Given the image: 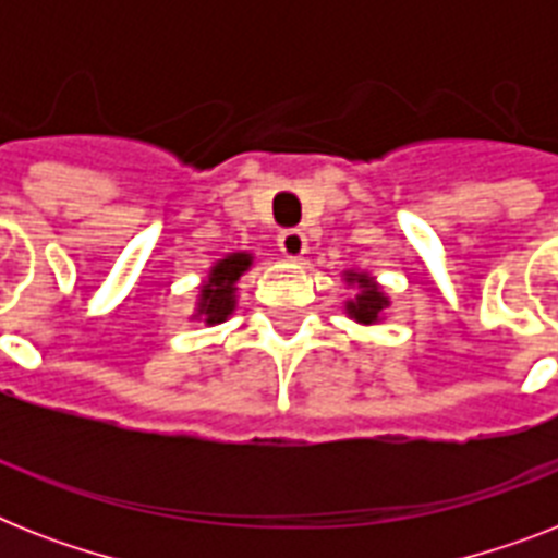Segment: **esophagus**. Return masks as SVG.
<instances>
[{"label": "esophagus", "mask_w": 558, "mask_h": 558, "mask_svg": "<svg viewBox=\"0 0 558 558\" xmlns=\"http://www.w3.org/2000/svg\"><path fill=\"white\" fill-rule=\"evenodd\" d=\"M278 245L280 252H283V257H289V260H301L306 254V234L301 231V228H287V231H280L278 236Z\"/></svg>", "instance_id": "esophagus-1"}]
</instances>
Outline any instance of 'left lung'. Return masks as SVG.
Returning <instances> with one entry per match:
<instances>
[{"label": "left lung", "mask_w": 558, "mask_h": 558, "mask_svg": "<svg viewBox=\"0 0 558 558\" xmlns=\"http://www.w3.org/2000/svg\"><path fill=\"white\" fill-rule=\"evenodd\" d=\"M344 280H348V287H356V295L344 301V313H348L353 322L365 324V327L379 324L385 310L390 306L385 289H381L379 283H376V278H371L367 271L348 269L344 271Z\"/></svg>", "instance_id": "obj_1"}]
</instances>
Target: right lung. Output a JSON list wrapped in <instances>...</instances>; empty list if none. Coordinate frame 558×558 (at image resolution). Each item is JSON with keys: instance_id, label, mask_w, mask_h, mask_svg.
Returning a JSON list of instances; mask_svg holds the SVG:
<instances>
[{"instance_id": "obj_1", "label": "right lung", "mask_w": 558, "mask_h": 558, "mask_svg": "<svg viewBox=\"0 0 558 558\" xmlns=\"http://www.w3.org/2000/svg\"><path fill=\"white\" fill-rule=\"evenodd\" d=\"M254 257L248 252H231L210 266L208 278L202 280L196 310L191 322H205L208 327L222 324L236 310V283L252 269Z\"/></svg>"}]
</instances>
